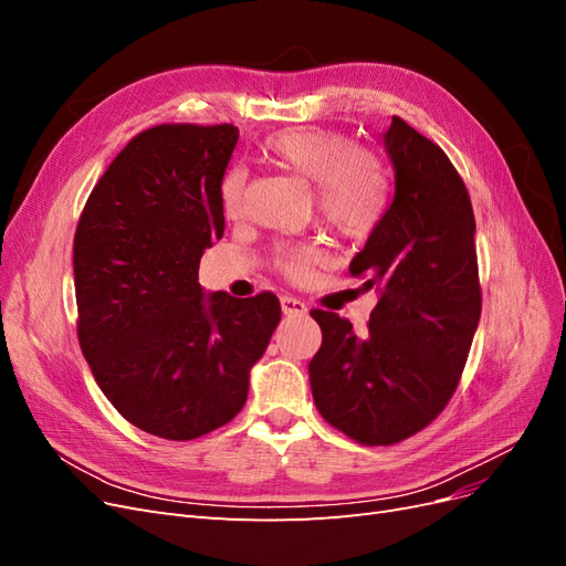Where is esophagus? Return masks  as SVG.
Returning <instances> with one entry per match:
<instances>
[{
    "label": "esophagus",
    "instance_id": "esophagus-1",
    "mask_svg": "<svg viewBox=\"0 0 566 566\" xmlns=\"http://www.w3.org/2000/svg\"><path fill=\"white\" fill-rule=\"evenodd\" d=\"M281 306H283L285 316H304L306 314V304L297 297H290V295L281 297Z\"/></svg>",
    "mask_w": 566,
    "mask_h": 566
}]
</instances>
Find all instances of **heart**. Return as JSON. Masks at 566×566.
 Wrapping results in <instances>:
<instances>
[{
  "instance_id": "heart-1",
  "label": "heart",
  "mask_w": 566,
  "mask_h": 566,
  "mask_svg": "<svg viewBox=\"0 0 566 566\" xmlns=\"http://www.w3.org/2000/svg\"><path fill=\"white\" fill-rule=\"evenodd\" d=\"M264 158L314 186L316 210L335 233L361 241L387 212L389 186L380 160L370 150L349 146L347 136L321 127H293L271 134L262 144ZM248 179L233 167L219 184L221 210L229 219L245 210ZM323 252L314 243H283L276 250V269L290 281H306Z\"/></svg>"
}]
</instances>
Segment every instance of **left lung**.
<instances>
[{
    "label": "left lung",
    "mask_w": 566,
    "mask_h": 566,
    "mask_svg": "<svg viewBox=\"0 0 566 566\" xmlns=\"http://www.w3.org/2000/svg\"><path fill=\"white\" fill-rule=\"evenodd\" d=\"M394 200L349 273L380 290L368 328L312 310L318 413L364 447H391L430 424L460 382L482 314L474 212L458 169L394 115L385 134Z\"/></svg>",
    "instance_id": "obj_1"
}]
</instances>
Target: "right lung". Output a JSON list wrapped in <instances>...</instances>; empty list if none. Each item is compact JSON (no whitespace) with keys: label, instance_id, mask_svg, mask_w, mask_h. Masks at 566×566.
I'll return each instance as SVG.
<instances>
[{"label":"right lung","instance_id":"obj_1","mask_svg":"<svg viewBox=\"0 0 566 566\" xmlns=\"http://www.w3.org/2000/svg\"><path fill=\"white\" fill-rule=\"evenodd\" d=\"M233 125L167 123L117 153L80 214L77 339L106 399L139 430L191 441L233 420L281 321L273 293L205 297L202 252L224 235L219 184Z\"/></svg>","mask_w":566,"mask_h":566}]
</instances>
